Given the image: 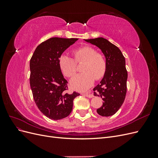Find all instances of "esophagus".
<instances>
[{
    "mask_svg": "<svg viewBox=\"0 0 158 158\" xmlns=\"http://www.w3.org/2000/svg\"><path fill=\"white\" fill-rule=\"evenodd\" d=\"M84 95H85V96L89 98H93L94 97V95L92 94H89V93H85Z\"/></svg>",
    "mask_w": 158,
    "mask_h": 158,
    "instance_id": "esophagus-1",
    "label": "esophagus"
}]
</instances>
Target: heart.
<instances>
[{
	"instance_id": "obj_1",
	"label": "heart",
	"mask_w": 158,
	"mask_h": 158,
	"mask_svg": "<svg viewBox=\"0 0 158 158\" xmlns=\"http://www.w3.org/2000/svg\"><path fill=\"white\" fill-rule=\"evenodd\" d=\"M74 59L67 55H61L59 64L63 73L67 77H73L77 71L76 63L84 64V73L75 76L70 81L72 87L76 89L85 90L92 85L94 79L98 80L106 74L107 63L104 55L90 46H84L73 51Z\"/></svg>"
}]
</instances>
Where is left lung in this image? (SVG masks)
Returning a JSON list of instances; mask_svg holds the SVG:
<instances>
[{
  "mask_svg": "<svg viewBox=\"0 0 158 158\" xmlns=\"http://www.w3.org/2000/svg\"><path fill=\"white\" fill-rule=\"evenodd\" d=\"M85 41L98 47L106 59V74L93 89L94 95L101 96L103 101L97 113L103 117L113 115L121 107L127 94L128 73L125 56L117 46L103 37L85 40Z\"/></svg>",
  "mask_w": 158,
  "mask_h": 158,
  "instance_id": "left-lung-1",
  "label": "left lung"
}]
</instances>
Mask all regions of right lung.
I'll use <instances>...</instances> for the list:
<instances>
[{
	"mask_svg": "<svg viewBox=\"0 0 158 158\" xmlns=\"http://www.w3.org/2000/svg\"><path fill=\"white\" fill-rule=\"evenodd\" d=\"M77 38L52 37L37 47L30 63V83L40 111L52 120L68 117L79 93L69 94L68 82L62 74L59 59Z\"/></svg>",
	"mask_w": 158,
	"mask_h": 158,
	"instance_id": "obj_1",
	"label": "right lung"
}]
</instances>
